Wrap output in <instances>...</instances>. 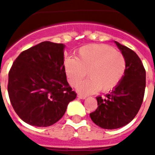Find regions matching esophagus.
<instances>
[{
  "instance_id": "obj_1",
  "label": "esophagus",
  "mask_w": 155,
  "mask_h": 155,
  "mask_svg": "<svg viewBox=\"0 0 155 155\" xmlns=\"http://www.w3.org/2000/svg\"><path fill=\"white\" fill-rule=\"evenodd\" d=\"M78 97L80 98V99H83V100H84L86 99V96H84V95H82V94H78Z\"/></svg>"
}]
</instances>
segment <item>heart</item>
<instances>
[{
  "instance_id": "obj_1",
  "label": "heart",
  "mask_w": 155,
  "mask_h": 155,
  "mask_svg": "<svg viewBox=\"0 0 155 155\" xmlns=\"http://www.w3.org/2000/svg\"><path fill=\"white\" fill-rule=\"evenodd\" d=\"M63 65L72 87L78 86L88 73L90 78L80 85L78 91L91 94L98 90L108 92L117 87L125 75L126 59L108 45L89 44L78 51L76 58H66Z\"/></svg>"
}]
</instances>
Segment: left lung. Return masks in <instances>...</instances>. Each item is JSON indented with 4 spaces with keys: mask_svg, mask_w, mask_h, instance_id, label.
Returning <instances> with one entry per match:
<instances>
[{
    "mask_svg": "<svg viewBox=\"0 0 155 155\" xmlns=\"http://www.w3.org/2000/svg\"><path fill=\"white\" fill-rule=\"evenodd\" d=\"M126 59L122 80L104 98L97 97V108L90 113L92 121L107 130L127 125L135 117L142 106L146 88V70L137 54L115 42Z\"/></svg>",
    "mask_w": 155,
    "mask_h": 155,
    "instance_id": "left-lung-1",
    "label": "left lung"
}]
</instances>
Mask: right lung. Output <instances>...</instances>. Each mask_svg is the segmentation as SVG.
Wrapping results in <instances>:
<instances>
[{"mask_svg": "<svg viewBox=\"0 0 155 155\" xmlns=\"http://www.w3.org/2000/svg\"><path fill=\"white\" fill-rule=\"evenodd\" d=\"M64 45L42 42L18 56L8 72V93L18 117L47 127L63 117L76 93L67 81Z\"/></svg>", "mask_w": 155, "mask_h": 155, "instance_id": "1", "label": "right lung"}]
</instances>
